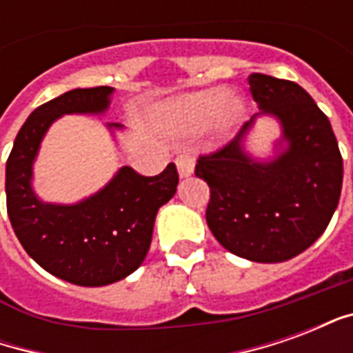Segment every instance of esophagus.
I'll return each mask as SVG.
<instances>
[{
  "mask_svg": "<svg viewBox=\"0 0 353 353\" xmlns=\"http://www.w3.org/2000/svg\"><path fill=\"white\" fill-rule=\"evenodd\" d=\"M176 164H177V172H179V176L187 177L191 176L192 172H194V157L191 153H179L176 157Z\"/></svg>",
  "mask_w": 353,
  "mask_h": 353,
  "instance_id": "34e87169",
  "label": "esophagus"
}]
</instances>
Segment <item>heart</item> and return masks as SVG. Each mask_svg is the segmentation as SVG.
<instances>
[{"mask_svg":"<svg viewBox=\"0 0 353 353\" xmlns=\"http://www.w3.org/2000/svg\"><path fill=\"white\" fill-rule=\"evenodd\" d=\"M244 101L232 98L227 87H214L177 100L166 113V124L176 134H194L219 121L232 126L244 115Z\"/></svg>","mask_w":353,"mask_h":353,"instance_id":"obj_1","label":"heart"}]
</instances>
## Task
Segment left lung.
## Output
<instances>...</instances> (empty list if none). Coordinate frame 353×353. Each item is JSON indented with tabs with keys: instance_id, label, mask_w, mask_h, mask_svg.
<instances>
[{
	"instance_id": "1",
	"label": "left lung",
	"mask_w": 353,
	"mask_h": 353,
	"mask_svg": "<svg viewBox=\"0 0 353 353\" xmlns=\"http://www.w3.org/2000/svg\"><path fill=\"white\" fill-rule=\"evenodd\" d=\"M248 83L257 114L281 121L288 147L272 161L252 159L243 151L252 117L227 145L200 154L194 174L210 185L206 221L217 242L244 259L281 263L327 229L341 199L342 157L329 119L303 87L263 73Z\"/></svg>"
}]
</instances>
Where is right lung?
<instances>
[{
	"label": "right lung",
	"mask_w": 353,
	"mask_h": 353,
	"mask_svg": "<svg viewBox=\"0 0 353 353\" xmlns=\"http://www.w3.org/2000/svg\"><path fill=\"white\" fill-rule=\"evenodd\" d=\"M111 94V87L73 88L34 109L5 168L7 214L22 248L47 272L85 288L123 280L143 263L157 212L176 194L179 181L174 162L153 177L123 166L101 191L72 206L35 196L32 166L50 124L70 113H103Z\"/></svg>",
	"instance_id": "add662e5"
}]
</instances>
